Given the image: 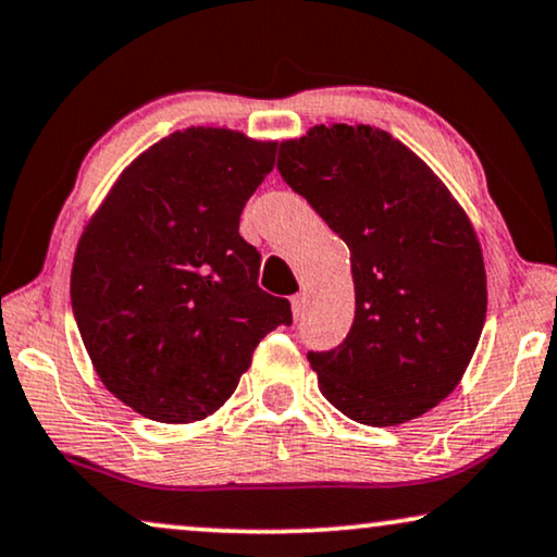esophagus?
<instances>
[{"instance_id": "34e87169", "label": "esophagus", "mask_w": 557, "mask_h": 557, "mask_svg": "<svg viewBox=\"0 0 557 557\" xmlns=\"http://www.w3.org/2000/svg\"><path fill=\"white\" fill-rule=\"evenodd\" d=\"M292 309H294V319L304 317V309H307V301H304V294L292 296Z\"/></svg>"}]
</instances>
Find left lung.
<instances>
[{
  "mask_svg": "<svg viewBox=\"0 0 557 557\" xmlns=\"http://www.w3.org/2000/svg\"><path fill=\"white\" fill-rule=\"evenodd\" d=\"M278 172L352 263V330L332 352H309L319 391L377 429L429 413L461 383L486 319L469 215L416 151L370 124H317L281 141Z\"/></svg>",
  "mask_w": 557,
  "mask_h": 557,
  "instance_id": "1",
  "label": "left lung"
}]
</instances>
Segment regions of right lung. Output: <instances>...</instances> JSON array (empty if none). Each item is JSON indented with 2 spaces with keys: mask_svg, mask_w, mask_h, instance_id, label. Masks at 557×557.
I'll list each match as a JSON object with an SVG mask.
<instances>
[{
  "mask_svg": "<svg viewBox=\"0 0 557 557\" xmlns=\"http://www.w3.org/2000/svg\"><path fill=\"white\" fill-rule=\"evenodd\" d=\"M276 162V141L189 126L141 151L90 215L71 301L106 391L159 423H195L238 387L288 299L258 286L261 253L240 212Z\"/></svg>",
  "mask_w": 557,
  "mask_h": 557,
  "instance_id": "right-lung-1",
  "label": "right lung"
}]
</instances>
